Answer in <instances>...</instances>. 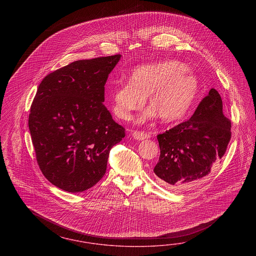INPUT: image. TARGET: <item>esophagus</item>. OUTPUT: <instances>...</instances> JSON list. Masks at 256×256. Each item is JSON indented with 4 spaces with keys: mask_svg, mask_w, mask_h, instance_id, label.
I'll use <instances>...</instances> for the list:
<instances>
[{
    "mask_svg": "<svg viewBox=\"0 0 256 256\" xmlns=\"http://www.w3.org/2000/svg\"><path fill=\"white\" fill-rule=\"evenodd\" d=\"M132 136H133V138L136 140H142L148 139L150 137V134L148 133V132H140V130H136V132H133L132 133Z\"/></svg>",
    "mask_w": 256,
    "mask_h": 256,
    "instance_id": "34e87169",
    "label": "esophagus"
}]
</instances>
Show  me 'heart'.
I'll use <instances>...</instances> for the list:
<instances>
[{
	"mask_svg": "<svg viewBox=\"0 0 256 256\" xmlns=\"http://www.w3.org/2000/svg\"><path fill=\"white\" fill-rule=\"evenodd\" d=\"M198 80L186 64L165 61L140 66L132 71L128 82L118 80L110 92L112 110L122 120L132 119L146 98L152 106L142 120L158 114L164 122L184 116L198 93Z\"/></svg>",
	"mask_w": 256,
	"mask_h": 256,
	"instance_id": "heart-1",
	"label": "heart"
}]
</instances>
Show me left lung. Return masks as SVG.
<instances>
[{"label": "left lung", "mask_w": 256, "mask_h": 256, "mask_svg": "<svg viewBox=\"0 0 256 256\" xmlns=\"http://www.w3.org/2000/svg\"><path fill=\"white\" fill-rule=\"evenodd\" d=\"M231 136L222 98L211 89L188 120L156 136L160 155L154 172L170 188L188 186L210 174L224 156Z\"/></svg>", "instance_id": "left-lung-1"}]
</instances>
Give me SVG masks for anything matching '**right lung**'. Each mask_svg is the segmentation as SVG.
<instances>
[{
	"label": "right lung",
	"instance_id": "add662e5",
	"mask_svg": "<svg viewBox=\"0 0 256 256\" xmlns=\"http://www.w3.org/2000/svg\"><path fill=\"white\" fill-rule=\"evenodd\" d=\"M121 55L78 60L48 74L29 114L39 169L68 192L94 186L106 172L110 150L126 136L104 106L105 84Z\"/></svg>",
	"mask_w": 256,
	"mask_h": 256
}]
</instances>
